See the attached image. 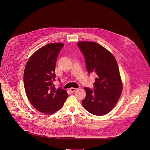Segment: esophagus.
Instances as JSON below:
<instances>
[{"instance_id": "34e87169", "label": "esophagus", "mask_w": 150, "mask_h": 150, "mask_svg": "<svg viewBox=\"0 0 150 150\" xmlns=\"http://www.w3.org/2000/svg\"><path fill=\"white\" fill-rule=\"evenodd\" d=\"M77 89V88H71L70 89V91L71 92H74L75 91H76Z\"/></svg>"}]
</instances>
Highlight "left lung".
I'll list each match as a JSON object with an SVG mask.
<instances>
[{"instance_id": "1", "label": "left lung", "mask_w": 150, "mask_h": 150, "mask_svg": "<svg viewBox=\"0 0 150 150\" xmlns=\"http://www.w3.org/2000/svg\"><path fill=\"white\" fill-rule=\"evenodd\" d=\"M78 46L85 57L86 69L95 72L94 91L85 87L82 103L92 114L104 115L114 107L122 91V82L117 61L106 48L93 42L81 41Z\"/></svg>"}]
</instances>
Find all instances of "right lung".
<instances>
[{
	"label": "right lung",
	"instance_id": "obj_1",
	"mask_svg": "<svg viewBox=\"0 0 150 150\" xmlns=\"http://www.w3.org/2000/svg\"><path fill=\"white\" fill-rule=\"evenodd\" d=\"M64 44L50 43L35 52L28 59L23 73L27 98L39 112L51 114L63 106L68 94L61 88L55 89V69L58 55Z\"/></svg>",
	"mask_w": 150,
	"mask_h": 150
}]
</instances>
